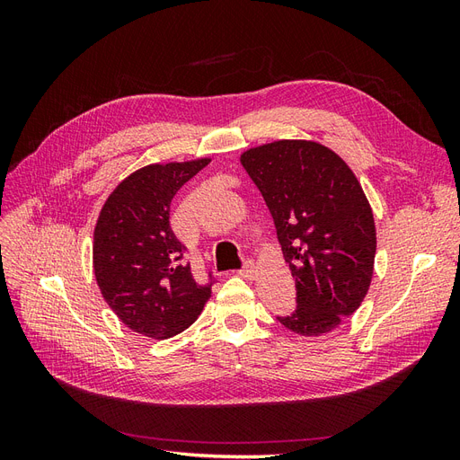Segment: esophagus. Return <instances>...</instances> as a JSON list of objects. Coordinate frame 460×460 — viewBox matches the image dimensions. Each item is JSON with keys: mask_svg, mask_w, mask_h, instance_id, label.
Returning <instances> with one entry per match:
<instances>
[{"mask_svg": "<svg viewBox=\"0 0 460 460\" xmlns=\"http://www.w3.org/2000/svg\"><path fill=\"white\" fill-rule=\"evenodd\" d=\"M255 274H257V269H255V264H253L252 261H245V264H243V269L240 270V276H242V278H245V280H253V278H255Z\"/></svg>", "mask_w": 460, "mask_h": 460, "instance_id": "esophagus-1", "label": "esophagus"}]
</instances>
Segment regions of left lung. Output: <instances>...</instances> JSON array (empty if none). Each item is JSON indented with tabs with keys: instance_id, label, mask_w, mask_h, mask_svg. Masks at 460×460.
<instances>
[{
	"instance_id": "1",
	"label": "left lung",
	"mask_w": 460,
	"mask_h": 460,
	"mask_svg": "<svg viewBox=\"0 0 460 460\" xmlns=\"http://www.w3.org/2000/svg\"><path fill=\"white\" fill-rule=\"evenodd\" d=\"M240 163L296 278L297 309L278 320L299 336H324L360 307L372 282L376 226L365 191L336 151L313 140L249 147Z\"/></svg>"
}]
</instances>
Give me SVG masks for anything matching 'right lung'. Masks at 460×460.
<instances>
[{
	"label": "right lung",
	"mask_w": 460,
	"mask_h": 460,
	"mask_svg": "<svg viewBox=\"0 0 460 460\" xmlns=\"http://www.w3.org/2000/svg\"><path fill=\"white\" fill-rule=\"evenodd\" d=\"M211 163L142 166L111 191L93 230V272L103 299L124 326L166 340L196 323L213 280L199 286L171 228V203L190 178Z\"/></svg>",
	"instance_id": "obj_1"
}]
</instances>
